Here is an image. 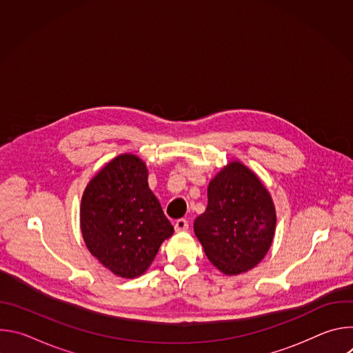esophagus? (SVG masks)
I'll return each instance as SVG.
<instances>
[{"instance_id":"34e87169","label":"esophagus","mask_w":353,"mask_h":353,"mask_svg":"<svg viewBox=\"0 0 353 353\" xmlns=\"http://www.w3.org/2000/svg\"><path fill=\"white\" fill-rule=\"evenodd\" d=\"M174 229H176V232H185L188 229V221L184 218L177 219L174 223Z\"/></svg>"}]
</instances>
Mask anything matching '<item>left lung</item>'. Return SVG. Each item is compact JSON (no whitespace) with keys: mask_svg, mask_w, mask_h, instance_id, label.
<instances>
[{"mask_svg":"<svg viewBox=\"0 0 353 353\" xmlns=\"http://www.w3.org/2000/svg\"><path fill=\"white\" fill-rule=\"evenodd\" d=\"M276 214L261 180L232 161L208 185V205L194 222V232L208 260L223 274L254 268L268 253Z\"/></svg>","mask_w":353,"mask_h":353,"instance_id":"obj_1","label":"left lung"}]
</instances>
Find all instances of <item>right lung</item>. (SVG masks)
<instances>
[{
  "instance_id": "right-lung-1",
  "label": "right lung",
  "mask_w": 353,
  "mask_h": 353,
  "mask_svg": "<svg viewBox=\"0 0 353 353\" xmlns=\"http://www.w3.org/2000/svg\"><path fill=\"white\" fill-rule=\"evenodd\" d=\"M81 232L90 254L117 276L137 278L152 264L174 229L137 155H119L89 181L81 201Z\"/></svg>"
}]
</instances>
